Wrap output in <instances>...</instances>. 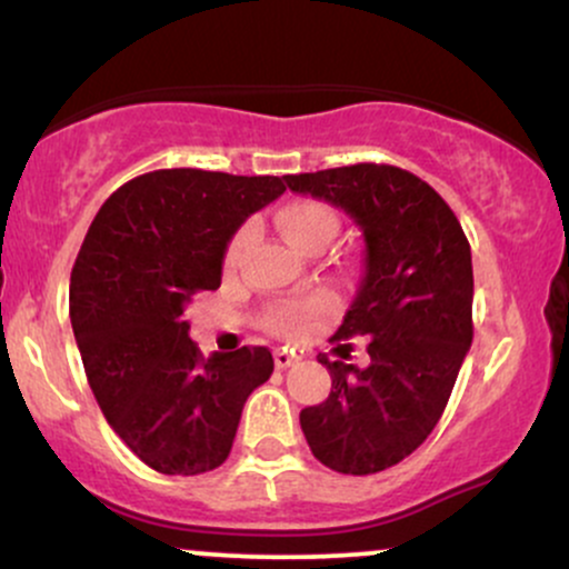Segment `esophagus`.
<instances>
[{"label": "esophagus", "instance_id": "1", "mask_svg": "<svg viewBox=\"0 0 569 569\" xmlns=\"http://www.w3.org/2000/svg\"><path fill=\"white\" fill-rule=\"evenodd\" d=\"M272 358H276L278 369H289L299 361V356H293V352H289V350H276L272 352Z\"/></svg>", "mask_w": 569, "mask_h": 569}]
</instances>
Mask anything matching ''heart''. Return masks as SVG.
<instances>
[{
	"mask_svg": "<svg viewBox=\"0 0 569 569\" xmlns=\"http://www.w3.org/2000/svg\"><path fill=\"white\" fill-rule=\"evenodd\" d=\"M276 224L280 234H283L289 243L297 248V251H310V248H323L335 238L337 221L335 213L329 208L321 206V202L312 200H293L286 202L283 208L276 213ZM248 240V230H240L230 240L224 253V264L234 267L238 264L240 253H243ZM331 307V299L326 293H316V297L299 299V302H286L276 307V310L267 312V329L278 337H297L302 335L307 321L318 318Z\"/></svg>",
	"mask_w": 569,
	"mask_h": 569,
	"instance_id": "obj_1",
	"label": "heart"
}]
</instances>
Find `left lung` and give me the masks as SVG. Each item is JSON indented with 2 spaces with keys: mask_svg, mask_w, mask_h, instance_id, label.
I'll return each instance as SVG.
<instances>
[{
  "mask_svg": "<svg viewBox=\"0 0 569 569\" xmlns=\"http://www.w3.org/2000/svg\"><path fill=\"white\" fill-rule=\"evenodd\" d=\"M286 184L350 213L367 243L361 286L335 339L367 337L371 363L318 356L331 393L299 411L302 433L331 471H385L428 439L471 348V246L441 194L403 168L358 162L286 176Z\"/></svg>",
  "mask_w": 569,
  "mask_h": 569,
  "instance_id": "1",
  "label": "left lung"
}]
</instances>
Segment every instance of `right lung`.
Masks as SVG:
<instances>
[{"label":"right lung","mask_w":569,"mask_h":569,"mask_svg":"<svg viewBox=\"0 0 569 569\" xmlns=\"http://www.w3.org/2000/svg\"><path fill=\"white\" fill-rule=\"evenodd\" d=\"M283 192L278 176L166 168L109 194L84 234L69 286L84 375L114 433L154 471L219 468L246 398L270 380L267 348L202 356L184 310L219 289L232 234Z\"/></svg>","instance_id":"add662e5"}]
</instances>
